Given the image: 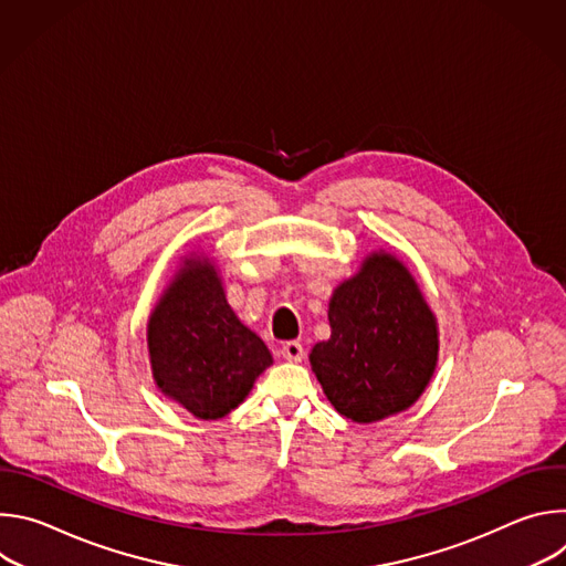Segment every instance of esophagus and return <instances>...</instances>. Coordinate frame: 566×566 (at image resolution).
Returning <instances> with one entry per match:
<instances>
[{
  "instance_id": "34e87169",
  "label": "esophagus",
  "mask_w": 566,
  "mask_h": 566,
  "mask_svg": "<svg viewBox=\"0 0 566 566\" xmlns=\"http://www.w3.org/2000/svg\"><path fill=\"white\" fill-rule=\"evenodd\" d=\"M280 354H282V358L289 360V363H300V360L304 358V347H302L297 340H289V343L282 345Z\"/></svg>"
}]
</instances>
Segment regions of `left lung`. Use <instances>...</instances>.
<instances>
[{"label":"left lung","mask_w":566,"mask_h":566,"mask_svg":"<svg viewBox=\"0 0 566 566\" xmlns=\"http://www.w3.org/2000/svg\"><path fill=\"white\" fill-rule=\"evenodd\" d=\"M329 325V340L317 343L308 360L343 417L374 423L415 406L437 367L439 329L406 264L369 253L334 291Z\"/></svg>","instance_id":"left-lung-1"}]
</instances>
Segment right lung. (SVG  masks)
I'll use <instances>...</instances> for the list:
<instances>
[{
  "mask_svg": "<svg viewBox=\"0 0 566 566\" xmlns=\"http://www.w3.org/2000/svg\"><path fill=\"white\" fill-rule=\"evenodd\" d=\"M156 387L192 417L214 421L244 402L273 365L264 340L241 325L208 258H190L147 322Z\"/></svg>",
  "mask_w": 566,
  "mask_h": 566,
  "instance_id": "right-lung-1",
  "label": "right lung"
}]
</instances>
